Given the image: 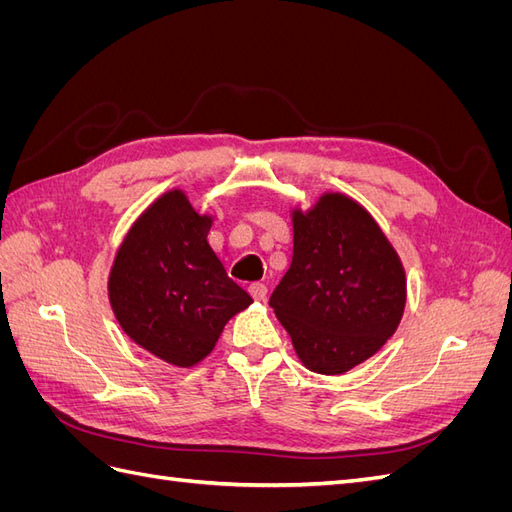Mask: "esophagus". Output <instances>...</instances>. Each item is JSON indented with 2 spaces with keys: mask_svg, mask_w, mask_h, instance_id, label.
<instances>
[{
  "mask_svg": "<svg viewBox=\"0 0 512 512\" xmlns=\"http://www.w3.org/2000/svg\"><path fill=\"white\" fill-rule=\"evenodd\" d=\"M250 294H252L256 301H265V297H267V284H262V282L250 284Z\"/></svg>",
  "mask_w": 512,
  "mask_h": 512,
  "instance_id": "34e87169",
  "label": "esophagus"
}]
</instances>
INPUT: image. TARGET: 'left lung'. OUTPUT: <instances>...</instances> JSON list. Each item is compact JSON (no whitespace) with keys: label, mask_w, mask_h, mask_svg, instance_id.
Instances as JSON below:
<instances>
[{"label":"left lung","mask_w":512,"mask_h":512,"mask_svg":"<svg viewBox=\"0 0 512 512\" xmlns=\"http://www.w3.org/2000/svg\"><path fill=\"white\" fill-rule=\"evenodd\" d=\"M269 305L309 369L344 374L395 333L406 275L371 215L327 194L309 213H294L292 262Z\"/></svg>","instance_id":"1"}]
</instances>
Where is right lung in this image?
Wrapping results in <instances>:
<instances>
[{"label": "right lung", "instance_id": "add662e5", "mask_svg": "<svg viewBox=\"0 0 512 512\" xmlns=\"http://www.w3.org/2000/svg\"><path fill=\"white\" fill-rule=\"evenodd\" d=\"M209 228L181 192L164 194L130 230L108 280L123 331L179 367L205 359L224 324L252 303L211 250Z\"/></svg>", "mask_w": 512, "mask_h": 512}]
</instances>
